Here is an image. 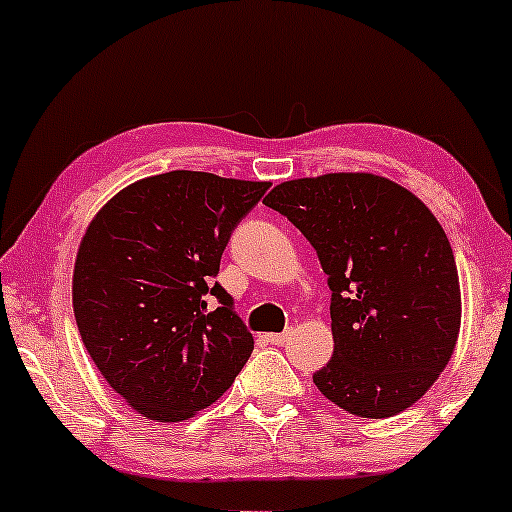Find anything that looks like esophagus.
Segmentation results:
<instances>
[{
	"mask_svg": "<svg viewBox=\"0 0 512 512\" xmlns=\"http://www.w3.org/2000/svg\"><path fill=\"white\" fill-rule=\"evenodd\" d=\"M291 334H293L291 330H286V332H274V334H267V337H264V339H267L269 344H276V346H279V344H286V342H289Z\"/></svg>",
	"mask_w": 512,
	"mask_h": 512,
	"instance_id": "1",
	"label": "esophagus"
}]
</instances>
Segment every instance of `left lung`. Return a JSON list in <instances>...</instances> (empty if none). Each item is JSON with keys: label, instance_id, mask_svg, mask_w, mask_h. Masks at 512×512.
<instances>
[{"label": "left lung", "instance_id": "1", "mask_svg": "<svg viewBox=\"0 0 512 512\" xmlns=\"http://www.w3.org/2000/svg\"><path fill=\"white\" fill-rule=\"evenodd\" d=\"M264 204L310 240L330 276L334 354L313 375L317 390L363 419L419 402L462 320L455 255L431 209L373 173L286 180Z\"/></svg>", "mask_w": 512, "mask_h": 512}]
</instances>
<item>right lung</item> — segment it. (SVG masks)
I'll list each match as a JSON object with an SVG mask.
<instances>
[{
  "instance_id": "obj_1",
  "label": "right lung",
  "mask_w": 512,
  "mask_h": 512,
  "mask_svg": "<svg viewBox=\"0 0 512 512\" xmlns=\"http://www.w3.org/2000/svg\"><path fill=\"white\" fill-rule=\"evenodd\" d=\"M269 182L170 170L120 190L88 223L74 262L81 342L137 414L192 419L233 385L255 339L211 276ZM207 292L220 298L206 308Z\"/></svg>"
}]
</instances>
